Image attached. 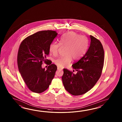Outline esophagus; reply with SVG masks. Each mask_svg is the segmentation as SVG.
Returning <instances> with one entry per match:
<instances>
[{"label": "esophagus", "instance_id": "34e87169", "mask_svg": "<svg viewBox=\"0 0 122 122\" xmlns=\"http://www.w3.org/2000/svg\"><path fill=\"white\" fill-rule=\"evenodd\" d=\"M57 69L58 70H62V69H63V68L58 66V67H57Z\"/></svg>", "mask_w": 122, "mask_h": 122}]
</instances>
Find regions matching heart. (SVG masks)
Returning <instances> with one entry per match:
<instances>
[{"mask_svg":"<svg viewBox=\"0 0 122 122\" xmlns=\"http://www.w3.org/2000/svg\"><path fill=\"white\" fill-rule=\"evenodd\" d=\"M60 44L62 47H66L65 55L55 60V64L59 67H63L70 65L72 58L75 60L80 59L86 54L88 46L87 37L75 33L69 32L61 37ZM60 45L52 43L50 45V52L54 55H57Z\"/></svg>","mask_w":122,"mask_h":122,"instance_id":"1","label":"heart"}]
</instances>
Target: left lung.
<instances>
[{
    "label": "left lung",
    "mask_w": 122,
    "mask_h": 122,
    "mask_svg": "<svg viewBox=\"0 0 122 122\" xmlns=\"http://www.w3.org/2000/svg\"><path fill=\"white\" fill-rule=\"evenodd\" d=\"M91 43L85 55L72 65L76 74L64 68L62 79L65 89L73 96H80L91 90L99 80L104 62V51L101 42L90 35ZM75 70L73 71V72Z\"/></svg>",
    "instance_id": "1"
}]
</instances>
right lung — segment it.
<instances>
[{
    "label": "right lung",
    "mask_w": 122,
    "mask_h": 122,
    "mask_svg": "<svg viewBox=\"0 0 122 122\" xmlns=\"http://www.w3.org/2000/svg\"><path fill=\"white\" fill-rule=\"evenodd\" d=\"M53 30L39 31L27 36L21 43L17 54L19 71L30 91L41 93L48 88L57 67L47 59L50 45L57 36ZM43 62L49 65L46 70L41 68Z\"/></svg>",
    "instance_id": "right-lung-1"
}]
</instances>
